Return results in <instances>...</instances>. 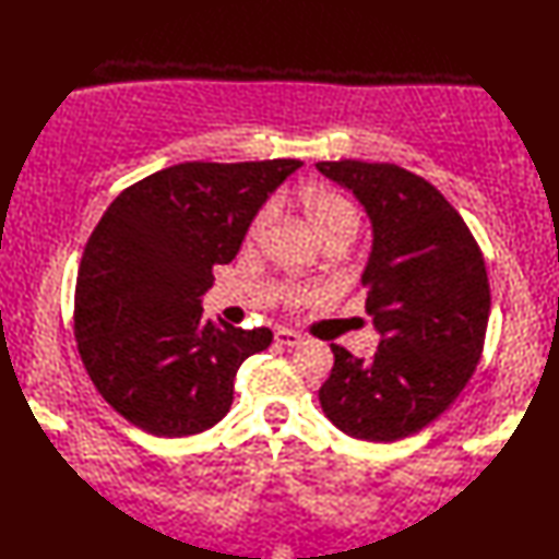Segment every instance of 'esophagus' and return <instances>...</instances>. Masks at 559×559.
I'll return each instance as SVG.
<instances>
[{
  "instance_id": "obj_1",
  "label": "esophagus",
  "mask_w": 559,
  "mask_h": 559,
  "mask_svg": "<svg viewBox=\"0 0 559 559\" xmlns=\"http://www.w3.org/2000/svg\"><path fill=\"white\" fill-rule=\"evenodd\" d=\"M273 338H276V343H281V346H298V343L302 341V336L298 334V331L293 329H276V334H273Z\"/></svg>"
}]
</instances>
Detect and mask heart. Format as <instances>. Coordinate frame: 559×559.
<instances>
[{
  "label": "heart",
  "instance_id": "b5f03b06",
  "mask_svg": "<svg viewBox=\"0 0 559 559\" xmlns=\"http://www.w3.org/2000/svg\"><path fill=\"white\" fill-rule=\"evenodd\" d=\"M298 204L302 206L307 221H310L314 235L322 242L329 240H353L358 235L360 228V213L353 206V201L346 199L343 194L334 192V189L326 187H302L295 192L293 197ZM273 216V206L266 204L257 211V216L252 218V225H249V237H257L259 233H264L266 225L271 223Z\"/></svg>",
  "mask_w": 559,
  "mask_h": 559
}]
</instances>
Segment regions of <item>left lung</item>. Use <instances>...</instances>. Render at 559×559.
I'll use <instances>...</instances> for the list:
<instances>
[{
  "label": "left lung",
  "instance_id": "1",
  "mask_svg": "<svg viewBox=\"0 0 559 559\" xmlns=\"http://www.w3.org/2000/svg\"><path fill=\"white\" fill-rule=\"evenodd\" d=\"M317 170L370 218L360 283L379 334L370 360L331 343L334 367L319 403L341 432L394 442L430 425L468 384L490 317L488 271L468 225L423 177L362 160H324Z\"/></svg>",
  "mask_w": 559,
  "mask_h": 559
}]
</instances>
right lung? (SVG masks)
<instances>
[{
  "label": "right lung",
  "mask_w": 559,
  "mask_h": 559,
  "mask_svg": "<svg viewBox=\"0 0 559 559\" xmlns=\"http://www.w3.org/2000/svg\"><path fill=\"white\" fill-rule=\"evenodd\" d=\"M300 160L180 163L117 197L83 249L74 331L110 406L158 437L204 432L233 403L240 365L271 329L204 319L216 264H230L257 211Z\"/></svg>",
  "instance_id": "1"
}]
</instances>
